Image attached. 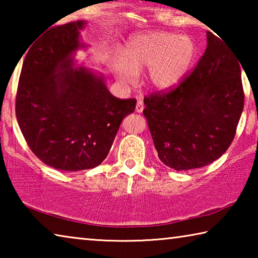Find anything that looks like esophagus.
Listing matches in <instances>:
<instances>
[{
    "label": "esophagus",
    "mask_w": 258,
    "mask_h": 258,
    "mask_svg": "<svg viewBox=\"0 0 258 258\" xmlns=\"http://www.w3.org/2000/svg\"><path fill=\"white\" fill-rule=\"evenodd\" d=\"M143 109H145V104H143L142 100H139L137 103V107H135V111L137 112H142Z\"/></svg>",
    "instance_id": "1"
}]
</instances>
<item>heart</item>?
I'll return each mask as SVG.
<instances>
[{
	"label": "heart",
	"instance_id": "obj_1",
	"mask_svg": "<svg viewBox=\"0 0 258 258\" xmlns=\"http://www.w3.org/2000/svg\"><path fill=\"white\" fill-rule=\"evenodd\" d=\"M196 44L186 35L152 32L135 35L127 42L124 59L112 63L117 80L134 85L137 73L145 71L146 82L152 90L167 92L182 82L194 63Z\"/></svg>",
	"mask_w": 258,
	"mask_h": 258
}]
</instances>
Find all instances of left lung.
<instances>
[{"label":"left lung","mask_w":258,"mask_h":258,"mask_svg":"<svg viewBox=\"0 0 258 258\" xmlns=\"http://www.w3.org/2000/svg\"><path fill=\"white\" fill-rule=\"evenodd\" d=\"M240 64L226 43L207 32L206 51L190 75L169 92L145 97L143 115L166 166L199 168L228 150L243 110Z\"/></svg>","instance_id":"1"}]
</instances>
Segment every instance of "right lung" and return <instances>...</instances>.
<instances>
[{"instance_id": "right-lung-1", "label": "right lung", "mask_w": 258, "mask_h": 258, "mask_svg": "<svg viewBox=\"0 0 258 258\" xmlns=\"http://www.w3.org/2000/svg\"><path fill=\"white\" fill-rule=\"evenodd\" d=\"M78 20L49 28L26 54L16 97V116L30 150L55 169H90L106 159L121 120L135 99L109 92L104 77L75 68L74 53L85 47Z\"/></svg>"}]
</instances>
